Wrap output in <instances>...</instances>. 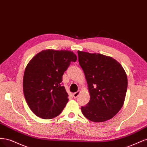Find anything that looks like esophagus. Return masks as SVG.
Instances as JSON below:
<instances>
[{
	"label": "esophagus",
	"instance_id": "esophagus-1",
	"mask_svg": "<svg viewBox=\"0 0 147 147\" xmlns=\"http://www.w3.org/2000/svg\"><path fill=\"white\" fill-rule=\"evenodd\" d=\"M80 93V91H77L76 92L74 93V94H73V96H74V98H77V97L78 96Z\"/></svg>",
	"mask_w": 147,
	"mask_h": 147
}]
</instances>
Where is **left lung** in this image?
<instances>
[{"instance_id": "1", "label": "left lung", "mask_w": 147, "mask_h": 147, "mask_svg": "<svg viewBox=\"0 0 147 147\" xmlns=\"http://www.w3.org/2000/svg\"><path fill=\"white\" fill-rule=\"evenodd\" d=\"M78 55L91 97L86 105L82 107L83 115L94 122L112 118L125 99L127 87L125 71L112 57L80 51Z\"/></svg>"}]
</instances>
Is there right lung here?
Masks as SVG:
<instances>
[{
    "label": "right lung",
    "instance_id": "add662e5",
    "mask_svg": "<svg viewBox=\"0 0 147 147\" xmlns=\"http://www.w3.org/2000/svg\"><path fill=\"white\" fill-rule=\"evenodd\" d=\"M77 56L67 50H45L30 61L24 71L23 91L30 110L37 117L51 119L62 112L69 100L63 75Z\"/></svg>",
    "mask_w": 147,
    "mask_h": 147
}]
</instances>
